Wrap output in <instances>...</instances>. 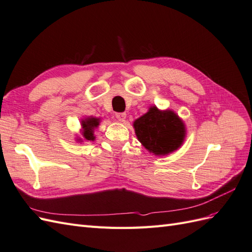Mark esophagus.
Here are the masks:
<instances>
[{
	"instance_id": "obj_1",
	"label": "esophagus",
	"mask_w": 252,
	"mask_h": 252,
	"mask_svg": "<svg viewBox=\"0 0 252 252\" xmlns=\"http://www.w3.org/2000/svg\"><path fill=\"white\" fill-rule=\"evenodd\" d=\"M116 118L120 122H124L126 120V113L125 112H118V113H116Z\"/></svg>"
}]
</instances>
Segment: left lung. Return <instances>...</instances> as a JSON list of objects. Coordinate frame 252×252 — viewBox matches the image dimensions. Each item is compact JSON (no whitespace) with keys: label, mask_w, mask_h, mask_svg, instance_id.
<instances>
[{"label":"left lung","mask_w":252,"mask_h":252,"mask_svg":"<svg viewBox=\"0 0 252 252\" xmlns=\"http://www.w3.org/2000/svg\"><path fill=\"white\" fill-rule=\"evenodd\" d=\"M136 138L150 154L164 157L178 150L186 138V126L171 109L161 110L156 105L133 122Z\"/></svg>","instance_id":"8db88e82"}]
</instances>
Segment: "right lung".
<instances>
[{"instance_id": "add662e5", "label": "right lung", "mask_w": 252, "mask_h": 252, "mask_svg": "<svg viewBox=\"0 0 252 252\" xmlns=\"http://www.w3.org/2000/svg\"><path fill=\"white\" fill-rule=\"evenodd\" d=\"M101 123V118L95 117H85L81 120V135H77L75 141L82 143L84 141H94L95 135L94 130Z\"/></svg>"}]
</instances>
